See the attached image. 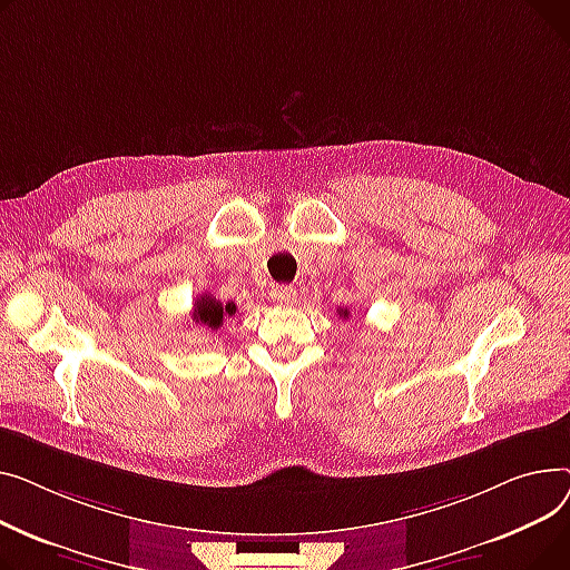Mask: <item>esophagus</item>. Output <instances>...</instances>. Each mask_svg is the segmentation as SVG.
Masks as SVG:
<instances>
[{
    "label": "esophagus",
    "instance_id": "1",
    "mask_svg": "<svg viewBox=\"0 0 570 570\" xmlns=\"http://www.w3.org/2000/svg\"><path fill=\"white\" fill-rule=\"evenodd\" d=\"M272 298L278 301V304H292V301H296V287H292V285H274L272 287Z\"/></svg>",
    "mask_w": 570,
    "mask_h": 570
}]
</instances>
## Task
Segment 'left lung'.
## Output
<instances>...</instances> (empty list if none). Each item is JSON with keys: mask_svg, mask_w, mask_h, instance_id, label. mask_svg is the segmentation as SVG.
Returning <instances> with one entry per match:
<instances>
[{"mask_svg": "<svg viewBox=\"0 0 570 570\" xmlns=\"http://www.w3.org/2000/svg\"><path fill=\"white\" fill-rule=\"evenodd\" d=\"M338 313H341V317H350V311H347V308H345V311H338Z\"/></svg>", "mask_w": 570, "mask_h": 570, "instance_id": "obj_1", "label": "left lung"}]
</instances>
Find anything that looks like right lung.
Masks as SVG:
<instances>
[{"mask_svg": "<svg viewBox=\"0 0 570 570\" xmlns=\"http://www.w3.org/2000/svg\"><path fill=\"white\" fill-rule=\"evenodd\" d=\"M234 313H237V306H234L232 301H227V304H220L216 296H209V294L197 296L195 304H193V322L203 324L212 331H218L223 326V320L232 317Z\"/></svg>", "mask_w": 570, "mask_h": 570, "instance_id": "obj_1", "label": "right lung"}]
</instances>
